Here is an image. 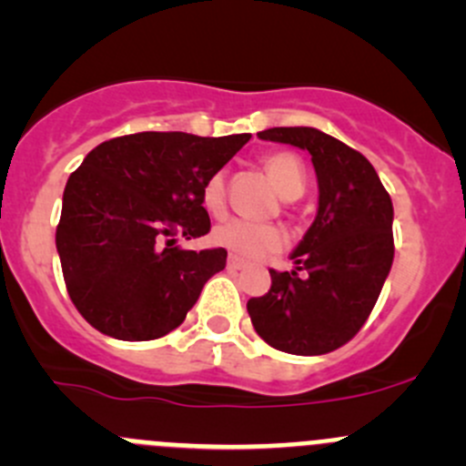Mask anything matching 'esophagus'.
Returning a JSON list of instances; mask_svg holds the SVG:
<instances>
[{
  "instance_id": "esophagus-1",
  "label": "esophagus",
  "mask_w": 466,
  "mask_h": 466,
  "mask_svg": "<svg viewBox=\"0 0 466 466\" xmlns=\"http://www.w3.org/2000/svg\"><path fill=\"white\" fill-rule=\"evenodd\" d=\"M228 268H229V270H241V268H246V261H243L241 257H237V255H229L228 257Z\"/></svg>"
}]
</instances>
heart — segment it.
Segmentation results:
<instances>
[{"instance_id":"b5f03b06","label":"heart","mask_w":466,"mask_h":466,"mask_svg":"<svg viewBox=\"0 0 466 466\" xmlns=\"http://www.w3.org/2000/svg\"><path fill=\"white\" fill-rule=\"evenodd\" d=\"M266 171L277 185L284 198H299L304 191V167L299 157L293 153H272L266 157ZM200 200L209 214L218 216L225 209V176L214 173L205 180ZM211 241L218 243L225 250L241 255L246 259H259V257L279 252L286 246L289 237L284 229L275 223H248L241 218H228L218 223L211 232Z\"/></svg>"}]
</instances>
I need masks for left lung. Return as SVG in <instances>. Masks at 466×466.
Instances as JSON below:
<instances>
[{
    "instance_id": "8db88e82",
    "label": "left lung",
    "mask_w": 466,
    "mask_h": 466,
    "mask_svg": "<svg viewBox=\"0 0 466 466\" xmlns=\"http://www.w3.org/2000/svg\"><path fill=\"white\" fill-rule=\"evenodd\" d=\"M257 135L311 153L320 203L290 255L295 270H270V290L248 299V313L275 350L329 354L363 329L392 268V200L368 157L322 130L298 126Z\"/></svg>"
}]
</instances>
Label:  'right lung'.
Instances as JSON below:
<instances>
[{
	"mask_svg": "<svg viewBox=\"0 0 466 466\" xmlns=\"http://www.w3.org/2000/svg\"><path fill=\"white\" fill-rule=\"evenodd\" d=\"M250 135L135 133L89 150L69 176L56 248L65 286L86 320L116 340H155L185 322L228 250H180L203 237L205 180Z\"/></svg>",
	"mask_w": 466,
	"mask_h": 466,
	"instance_id": "obj_1",
	"label": "right lung"
}]
</instances>
